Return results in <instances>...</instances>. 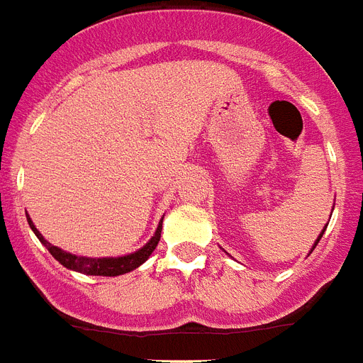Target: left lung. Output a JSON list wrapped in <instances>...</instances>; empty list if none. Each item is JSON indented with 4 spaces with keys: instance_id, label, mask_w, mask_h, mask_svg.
<instances>
[{
    "instance_id": "obj_1",
    "label": "left lung",
    "mask_w": 363,
    "mask_h": 363,
    "mask_svg": "<svg viewBox=\"0 0 363 363\" xmlns=\"http://www.w3.org/2000/svg\"><path fill=\"white\" fill-rule=\"evenodd\" d=\"M325 229H326V228H325ZM325 229H323V233H325ZM323 233H320V235H319V238H317V240H315V244H313V246H311V252H313V250H315V246H317V244H319L320 237H323Z\"/></svg>"
}]
</instances>
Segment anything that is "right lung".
Segmentation results:
<instances>
[{
	"label": "right lung",
	"mask_w": 363,
	"mask_h": 363,
	"mask_svg": "<svg viewBox=\"0 0 363 363\" xmlns=\"http://www.w3.org/2000/svg\"><path fill=\"white\" fill-rule=\"evenodd\" d=\"M28 216V214H26ZM164 220V218H162ZM162 220L158 223V228H156L155 235L151 237V240L140 248L138 252H132L128 255H121V257H84V255H74V253L65 252V250L57 248L54 244H50L46 238L40 235L37 228H35V223L31 222V218L28 216V223L31 231L37 235V238L40 242L48 248V252L52 253V257L55 261L63 264L65 268H69V270H74V272H82L87 274V276H121V274L132 272L138 267L145 263L147 259L151 257V253L155 252V248L158 246V240H160V233H162Z\"/></svg>",
	"instance_id": "1"
}]
</instances>
